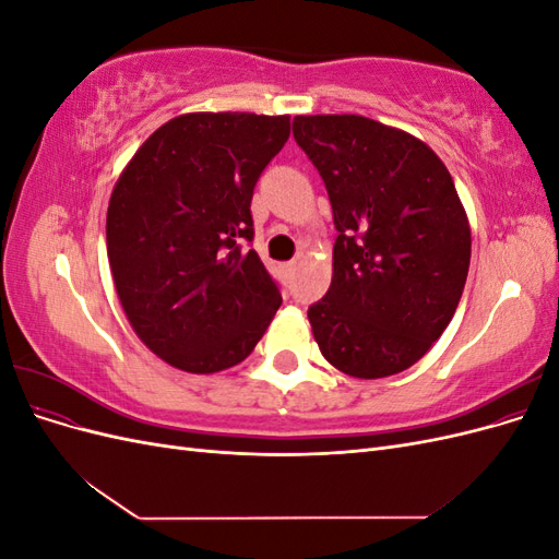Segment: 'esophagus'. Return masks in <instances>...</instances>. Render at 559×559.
<instances>
[{
    "label": "esophagus",
    "instance_id": "34e87169",
    "mask_svg": "<svg viewBox=\"0 0 559 559\" xmlns=\"http://www.w3.org/2000/svg\"><path fill=\"white\" fill-rule=\"evenodd\" d=\"M296 267H298V263H296V261H289V263H284V270H286V275H294V273H296Z\"/></svg>",
    "mask_w": 559,
    "mask_h": 559
}]
</instances>
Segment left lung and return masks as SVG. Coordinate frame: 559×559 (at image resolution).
Returning <instances> with one entry per match:
<instances>
[{
  "mask_svg": "<svg viewBox=\"0 0 559 559\" xmlns=\"http://www.w3.org/2000/svg\"><path fill=\"white\" fill-rule=\"evenodd\" d=\"M337 240L326 296L308 310L324 359L359 380L417 364L448 329L471 263V226L445 163L415 134L359 114L296 116Z\"/></svg>",
  "mask_w": 559,
  "mask_h": 559,
  "instance_id": "left-lung-1",
  "label": "left lung"
}]
</instances>
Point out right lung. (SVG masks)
I'll list each match as a JSON object with an SVG mask.
<instances>
[{"label": "right lung", "instance_id": "add662e5", "mask_svg": "<svg viewBox=\"0 0 559 559\" xmlns=\"http://www.w3.org/2000/svg\"><path fill=\"white\" fill-rule=\"evenodd\" d=\"M292 116L191 111L146 138L118 175L107 257L140 341L186 373L238 366L282 296L253 238L251 195L289 140Z\"/></svg>", "mask_w": 559, "mask_h": 559}]
</instances>
